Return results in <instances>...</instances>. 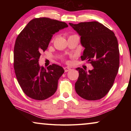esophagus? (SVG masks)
<instances>
[{"label":"esophagus","mask_w":131,"mask_h":131,"mask_svg":"<svg viewBox=\"0 0 131 131\" xmlns=\"http://www.w3.org/2000/svg\"><path fill=\"white\" fill-rule=\"evenodd\" d=\"M64 70H65V72H68V71L70 70L71 69L69 67H65V68H64Z\"/></svg>","instance_id":"34e87169"}]
</instances>
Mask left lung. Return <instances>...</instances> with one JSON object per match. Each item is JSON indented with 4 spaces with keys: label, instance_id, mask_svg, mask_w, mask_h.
<instances>
[{
    "label": "left lung",
    "instance_id": "left-lung-1",
    "mask_svg": "<svg viewBox=\"0 0 131 131\" xmlns=\"http://www.w3.org/2000/svg\"><path fill=\"white\" fill-rule=\"evenodd\" d=\"M69 25L81 36L85 48L81 60H87L94 69L88 72L77 68L79 76L75 90L88 101L102 98L112 87L118 73L119 52L117 37L112 30L97 21Z\"/></svg>",
    "mask_w": 131,
    "mask_h": 131
}]
</instances>
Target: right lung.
Wrapping results in <instances>:
<instances>
[{"mask_svg": "<svg viewBox=\"0 0 131 131\" xmlns=\"http://www.w3.org/2000/svg\"><path fill=\"white\" fill-rule=\"evenodd\" d=\"M68 26L64 22L37 18L31 20L17 36L14 48L15 73L23 92L30 98L44 100L56 92L58 80L65 70L56 64L46 70L39 66V59L47 49L52 35Z\"/></svg>", "mask_w": 131, "mask_h": 131, "instance_id": "1", "label": "right lung"}]
</instances>
